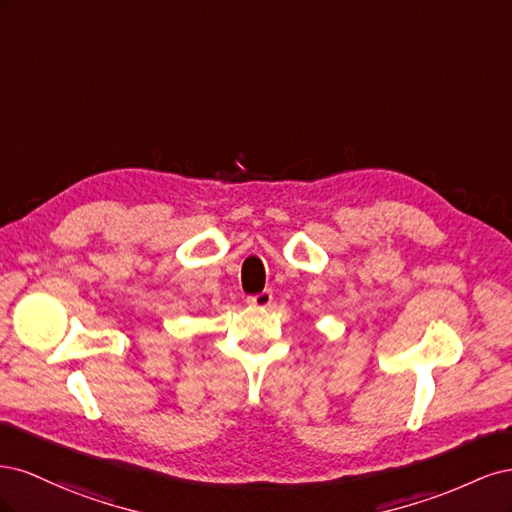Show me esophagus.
<instances>
[{"label":"esophagus","mask_w":512,"mask_h":512,"mask_svg":"<svg viewBox=\"0 0 512 512\" xmlns=\"http://www.w3.org/2000/svg\"><path fill=\"white\" fill-rule=\"evenodd\" d=\"M273 301V292L271 290H262L258 294H252V297H247V305H254V307H267Z\"/></svg>","instance_id":"obj_1"}]
</instances>
